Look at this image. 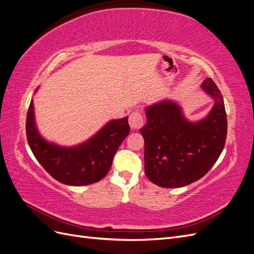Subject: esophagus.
<instances>
[{"mask_svg": "<svg viewBox=\"0 0 254 254\" xmlns=\"http://www.w3.org/2000/svg\"><path fill=\"white\" fill-rule=\"evenodd\" d=\"M129 125L132 129H140L144 125L143 115L139 111H133L129 115Z\"/></svg>", "mask_w": 254, "mask_h": 254, "instance_id": "34e87169", "label": "esophagus"}]
</instances>
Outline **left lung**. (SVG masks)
<instances>
[{"label": "left lung", "instance_id": "1", "mask_svg": "<svg viewBox=\"0 0 254 254\" xmlns=\"http://www.w3.org/2000/svg\"><path fill=\"white\" fill-rule=\"evenodd\" d=\"M201 88L215 104L199 122L188 121L181 107L167 99L145 109L147 123L140 129L145 142V174L159 187L181 188L202 178L225 147L224 98L211 78L204 79Z\"/></svg>", "mask_w": 254, "mask_h": 254}]
</instances>
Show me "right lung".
Instances as JSON below:
<instances>
[{"label": "right lung", "instance_id": "right-lung-1", "mask_svg": "<svg viewBox=\"0 0 254 254\" xmlns=\"http://www.w3.org/2000/svg\"><path fill=\"white\" fill-rule=\"evenodd\" d=\"M129 132L128 118L113 120L84 143L63 147L45 141L38 131L33 99L27 111L26 136L34 156L54 179L67 186H89L102 180Z\"/></svg>", "mask_w": 254, "mask_h": 254}]
</instances>
